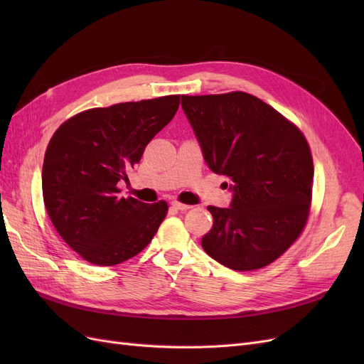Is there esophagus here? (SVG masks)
Here are the masks:
<instances>
[{
	"instance_id": "34e87169",
	"label": "esophagus",
	"mask_w": 364,
	"mask_h": 364,
	"mask_svg": "<svg viewBox=\"0 0 364 364\" xmlns=\"http://www.w3.org/2000/svg\"><path fill=\"white\" fill-rule=\"evenodd\" d=\"M171 206L176 208V209H179V211H188V209L191 208L190 205H185V203L178 202V200H173V202H171Z\"/></svg>"
}]
</instances>
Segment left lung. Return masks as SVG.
Returning a JSON list of instances; mask_svg holds the SVG:
<instances>
[{
    "instance_id": "obj_1",
    "label": "left lung",
    "mask_w": 364,
    "mask_h": 364,
    "mask_svg": "<svg viewBox=\"0 0 364 364\" xmlns=\"http://www.w3.org/2000/svg\"><path fill=\"white\" fill-rule=\"evenodd\" d=\"M182 107L208 167L232 181L230 208L208 206L214 225L203 250L238 272L269 266L310 215L314 165L306 138L247 92L182 95Z\"/></svg>"
}]
</instances>
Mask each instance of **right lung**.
I'll return each instance as SVG.
<instances>
[{
	"instance_id": "obj_1",
	"label": "right lung",
	"mask_w": 364,
	"mask_h": 364,
	"mask_svg": "<svg viewBox=\"0 0 364 364\" xmlns=\"http://www.w3.org/2000/svg\"><path fill=\"white\" fill-rule=\"evenodd\" d=\"M181 95L87 109L54 132L42 165L47 213L74 252L115 266L144 249L168 211L165 200L119 197L117 183L173 119Z\"/></svg>"
}]
</instances>
